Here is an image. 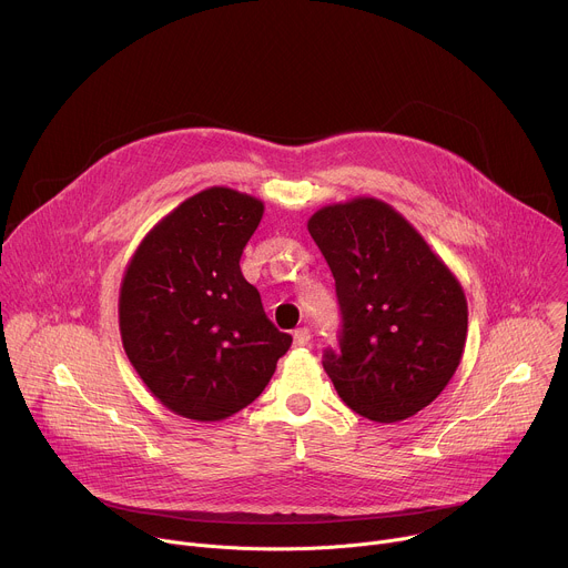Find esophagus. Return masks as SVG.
<instances>
[{
    "label": "esophagus",
    "mask_w": 568,
    "mask_h": 568,
    "mask_svg": "<svg viewBox=\"0 0 568 568\" xmlns=\"http://www.w3.org/2000/svg\"><path fill=\"white\" fill-rule=\"evenodd\" d=\"M310 344V331L307 328H298L294 331V346H307Z\"/></svg>",
    "instance_id": "esophagus-1"
}]
</instances>
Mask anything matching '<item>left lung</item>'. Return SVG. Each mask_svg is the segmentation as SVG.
Segmentation results:
<instances>
[{
    "instance_id": "left-lung-1",
    "label": "left lung",
    "mask_w": 568,
    "mask_h": 568,
    "mask_svg": "<svg viewBox=\"0 0 568 568\" xmlns=\"http://www.w3.org/2000/svg\"><path fill=\"white\" fill-rule=\"evenodd\" d=\"M307 231L335 276L342 310L339 353L323 355L339 397L373 423L416 416L449 384L465 351L458 278L375 197L323 206Z\"/></svg>"
}]
</instances>
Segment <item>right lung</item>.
Returning a JSON list of instances; mask_svg holds the SVG:
<instances>
[{
  "label": "right lung",
  "mask_w": 568,
  "mask_h": 568,
  "mask_svg": "<svg viewBox=\"0 0 568 568\" xmlns=\"http://www.w3.org/2000/svg\"><path fill=\"white\" fill-rule=\"evenodd\" d=\"M265 204L211 186L161 217L130 258L119 328L125 355L173 414L217 423L252 404L292 346L240 272Z\"/></svg>",
  "instance_id": "right-lung-1"
}]
</instances>
